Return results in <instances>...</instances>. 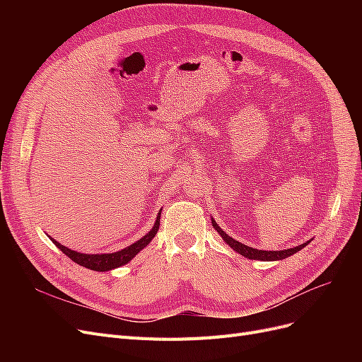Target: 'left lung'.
Masks as SVG:
<instances>
[{
  "instance_id": "1",
  "label": "left lung",
  "mask_w": 362,
  "mask_h": 362,
  "mask_svg": "<svg viewBox=\"0 0 362 362\" xmlns=\"http://www.w3.org/2000/svg\"><path fill=\"white\" fill-rule=\"evenodd\" d=\"M211 223L214 226L216 231L222 235V238L225 240V242L231 246L234 250H237L240 255H243L249 259H261V261H276V259H284L287 258L293 254H296V252H299L302 247H305L308 243H303V245H299L296 247H290V249H286V250H258V249H254V247H249L243 243L237 242V240H234L233 237H229L226 233L222 231V228H218V225L216 223V221H213L211 218Z\"/></svg>"
}]
</instances>
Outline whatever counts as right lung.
Returning <instances> with one entry per match:
<instances>
[{"label":"right lung","mask_w":362,"mask_h":362,"mask_svg":"<svg viewBox=\"0 0 362 362\" xmlns=\"http://www.w3.org/2000/svg\"><path fill=\"white\" fill-rule=\"evenodd\" d=\"M158 228H160V213L157 216L154 228H152L146 235L141 237L139 242L133 243L131 246H128L122 250H119V252H115V254H101V255L100 254H95V255L80 254V252H75V250L64 247L63 245L56 242V240H52V238L51 240H52V243L56 245L64 255H68L74 262H76V264H80L86 269L96 270V272H105V270H112V269L124 266V264H127L128 261L133 259L139 254V252L144 249L145 246H148L151 240L156 237Z\"/></svg>","instance_id":"add662e5"}]
</instances>
